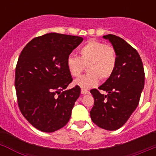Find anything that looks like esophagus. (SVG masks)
I'll return each instance as SVG.
<instances>
[{"label": "esophagus", "mask_w": 156, "mask_h": 156, "mask_svg": "<svg viewBox=\"0 0 156 156\" xmlns=\"http://www.w3.org/2000/svg\"><path fill=\"white\" fill-rule=\"evenodd\" d=\"M88 93H89V91H88V90H83V89H82V90H81V94H87Z\"/></svg>", "instance_id": "34e87169"}]
</instances>
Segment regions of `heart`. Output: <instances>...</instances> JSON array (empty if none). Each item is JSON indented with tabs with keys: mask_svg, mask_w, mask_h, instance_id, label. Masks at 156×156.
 Here are the masks:
<instances>
[{
	"mask_svg": "<svg viewBox=\"0 0 156 156\" xmlns=\"http://www.w3.org/2000/svg\"><path fill=\"white\" fill-rule=\"evenodd\" d=\"M80 57L69 55L66 66L70 75L80 76L87 66L86 75L80 77L75 84L83 90L97 86L99 80H106L112 76L116 66V53L113 47L96 40L87 41L79 49Z\"/></svg>",
	"mask_w": 156,
	"mask_h": 156,
	"instance_id": "b5f03b06",
	"label": "heart"
}]
</instances>
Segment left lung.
<instances>
[{
	"label": "left lung",
	"instance_id": "8db88e82",
	"mask_svg": "<svg viewBox=\"0 0 156 156\" xmlns=\"http://www.w3.org/2000/svg\"><path fill=\"white\" fill-rule=\"evenodd\" d=\"M108 39L116 53V66L113 74L99 90H90L94 99L90 112L94 124L107 130H115L126 123L137 107L144 85L143 63L136 49L113 34L103 37Z\"/></svg>",
	"mask_w": 156,
	"mask_h": 156
}]
</instances>
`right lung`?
I'll use <instances>...</instances> for the list:
<instances>
[{
    "instance_id": "add662e5",
    "label": "right lung",
    "mask_w": 156,
    "mask_h": 156,
    "mask_svg": "<svg viewBox=\"0 0 156 156\" xmlns=\"http://www.w3.org/2000/svg\"><path fill=\"white\" fill-rule=\"evenodd\" d=\"M83 41L77 36L51 33L34 38L19 55L16 68V96L23 116L37 129L51 133L67 124L80 94L66 60Z\"/></svg>"
}]
</instances>
